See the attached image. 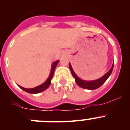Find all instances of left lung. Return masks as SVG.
I'll use <instances>...</instances> for the list:
<instances>
[{
	"instance_id": "8db88e82",
	"label": "left lung",
	"mask_w": 130,
	"mask_h": 130,
	"mask_svg": "<svg viewBox=\"0 0 130 130\" xmlns=\"http://www.w3.org/2000/svg\"><path fill=\"white\" fill-rule=\"evenodd\" d=\"M69 67H70V71H71L73 77H74L75 79L76 84H77L78 86H80V87H82V88L86 89L94 90L99 88V87H101V86L102 85L106 82V80L108 78V77H109L110 75H111V73H112V70H113L114 63L112 64V67H111V69H110L109 71L107 73H106L103 77H102L101 78H99V79L95 80H93V81H85V80H81L80 78H78V77L76 75L75 73H74V72H73L70 64H69Z\"/></svg>"
}]
</instances>
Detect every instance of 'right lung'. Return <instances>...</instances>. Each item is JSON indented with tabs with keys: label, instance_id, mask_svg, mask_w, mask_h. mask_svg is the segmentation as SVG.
Returning <instances> with one entry per match:
<instances>
[{
	"label": "right lung",
	"instance_id": "add662e5",
	"mask_svg": "<svg viewBox=\"0 0 130 130\" xmlns=\"http://www.w3.org/2000/svg\"><path fill=\"white\" fill-rule=\"evenodd\" d=\"M58 61H55V62L52 65V70H51V73H50V75L49 77H48V79H47L44 82V83L42 84L41 85L38 86V87H35V88H32V89L24 88V87H21V86H19V87H20L21 89H22L23 90H24L25 92H28V93H31V94H37V93L41 92L45 90L47 88H48V87H49L50 86L51 80H52V78H53L55 69L57 64L58 63Z\"/></svg>",
	"mask_w": 130,
	"mask_h": 130
}]
</instances>
